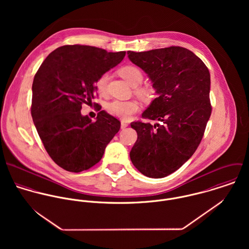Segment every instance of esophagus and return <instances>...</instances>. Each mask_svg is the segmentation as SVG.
Segmentation results:
<instances>
[{
  "mask_svg": "<svg viewBox=\"0 0 249 249\" xmlns=\"http://www.w3.org/2000/svg\"><path fill=\"white\" fill-rule=\"evenodd\" d=\"M128 126V124L127 123H125V122H122L121 123V128L122 129H124L125 127H127Z\"/></svg>",
  "mask_w": 249,
  "mask_h": 249,
  "instance_id": "esophagus-1",
  "label": "esophagus"
}]
</instances>
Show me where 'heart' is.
Wrapping results in <instances>:
<instances>
[{
  "instance_id": "heart-1",
  "label": "heart",
  "mask_w": 249,
  "mask_h": 249,
  "mask_svg": "<svg viewBox=\"0 0 249 249\" xmlns=\"http://www.w3.org/2000/svg\"><path fill=\"white\" fill-rule=\"evenodd\" d=\"M120 75L125 79L131 86H137L140 84L142 80V72L138 67L133 65H126L120 69L119 71ZM109 75L107 72L103 73L96 81L95 86L97 91L104 95L106 94L107 89V83H108ZM134 92L136 95H138L140 98L143 100H147L151 96V90L147 87H135ZM107 112L110 113L113 116H116L118 118H121L123 120H127L131 115L135 114L139 110V104L138 102L134 100L130 101H113L109 104H107Z\"/></svg>"
}]
</instances>
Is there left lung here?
<instances>
[{
	"label": "left lung",
	"instance_id": "1",
	"mask_svg": "<svg viewBox=\"0 0 249 249\" xmlns=\"http://www.w3.org/2000/svg\"><path fill=\"white\" fill-rule=\"evenodd\" d=\"M127 54L158 95L142 117L160 122L131 123L138 138L130 159L143 176L165 178L187 162L202 140L212 113L210 72L193 52L178 46Z\"/></svg>",
	"mask_w": 249,
	"mask_h": 249
}]
</instances>
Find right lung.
Segmentation results:
<instances>
[{
    "label": "right lung",
    "mask_w": 249,
    "mask_h": 249,
    "mask_svg": "<svg viewBox=\"0 0 249 249\" xmlns=\"http://www.w3.org/2000/svg\"><path fill=\"white\" fill-rule=\"evenodd\" d=\"M124 55L125 52L65 45L39 67L33 83L32 117L45 149L62 169L80 173L92 168L120 130V121L106 111L92 122L80 110L94 99L97 79Z\"/></svg>",
    "instance_id": "add662e5"
}]
</instances>
